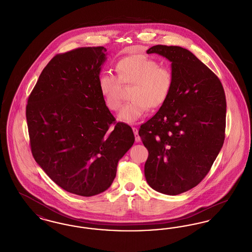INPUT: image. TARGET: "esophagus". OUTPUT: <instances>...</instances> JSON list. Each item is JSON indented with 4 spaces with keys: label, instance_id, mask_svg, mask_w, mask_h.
Here are the masks:
<instances>
[{
    "label": "esophagus",
    "instance_id": "obj_1",
    "mask_svg": "<svg viewBox=\"0 0 252 252\" xmlns=\"http://www.w3.org/2000/svg\"><path fill=\"white\" fill-rule=\"evenodd\" d=\"M132 130H133V132H134V135H135V141H136V143L141 142V137H140V135H139V130H138V128H137V127H132Z\"/></svg>",
    "mask_w": 252,
    "mask_h": 252
}]
</instances>
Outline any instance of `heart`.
<instances>
[{
    "label": "heart",
    "mask_w": 252,
    "mask_h": 252,
    "mask_svg": "<svg viewBox=\"0 0 252 252\" xmlns=\"http://www.w3.org/2000/svg\"><path fill=\"white\" fill-rule=\"evenodd\" d=\"M117 76L105 72L99 76L100 94L110 110L120 108L123 86L133 87L129 97L118 118L127 124L139 120L148 108L158 109L169 98L174 87V73L166 66H158V61L144 55L124 57L116 62Z\"/></svg>",
    "instance_id": "b5f03b06"
}]
</instances>
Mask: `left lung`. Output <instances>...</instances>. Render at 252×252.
<instances>
[{"mask_svg": "<svg viewBox=\"0 0 252 252\" xmlns=\"http://www.w3.org/2000/svg\"><path fill=\"white\" fill-rule=\"evenodd\" d=\"M172 62L174 87L166 103L139 129L148 150L144 176L157 192L176 195L195 187L225 140L226 96L219 78L187 49L146 51Z\"/></svg>", "mask_w": 252, "mask_h": 252, "instance_id": "left-lung-1", "label": "left lung"}]
</instances>
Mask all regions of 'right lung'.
I'll list each match as a JSON object with an SVG mask.
<instances>
[{"label": "right lung", "instance_id": "right-lung-1", "mask_svg": "<svg viewBox=\"0 0 252 252\" xmlns=\"http://www.w3.org/2000/svg\"><path fill=\"white\" fill-rule=\"evenodd\" d=\"M106 52L81 47L55 56L26 106L36 163L63 190L82 196L108 189L135 141L131 127L115 122L99 91Z\"/></svg>", "mask_w": 252, "mask_h": 252}]
</instances>
